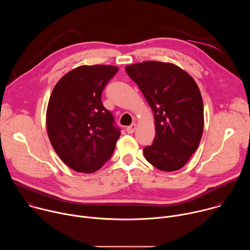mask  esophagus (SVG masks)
Returning <instances> with one entry per match:
<instances>
[{
	"instance_id": "1",
	"label": "esophagus",
	"mask_w": 250,
	"mask_h": 250,
	"mask_svg": "<svg viewBox=\"0 0 250 250\" xmlns=\"http://www.w3.org/2000/svg\"><path fill=\"white\" fill-rule=\"evenodd\" d=\"M135 128H136V124H131L129 126L126 127V131L127 133H133Z\"/></svg>"
}]
</instances>
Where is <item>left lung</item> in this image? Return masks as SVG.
Wrapping results in <instances>:
<instances>
[{
    "instance_id": "8db88e82",
    "label": "left lung",
    "mask_w": 250,
    "mask_h": 250,
    "mask_svg": "<svg viewBox=\"0 0 250 250\" xmlns=\"http://www.w3.org/2000/svg\"><path fill=\"white\" fill-rule=\"evenodd\" d=\"M154 114L155 137L144 148L161 171L181 169L197 150L204 129V104L195 80L172 63L146 61L125 67Z\"/></svg>"
}]
</instances>
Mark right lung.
<instances>
[{
    "instance_id": "1",
    "label": "right lung",
    "mask_w": 250,
    "mask_h": 250,
    "mask_svg": "<svg viewBox=\"0 0 250 250\" xmlns=\"http://www.w3.org/2000/svg\"><path fill=\"white\" fill-rule=\"evenodd\" d=\"M119 68L79 66L55 85L46 111V128L60 159L77 172L99 170L112 156L121 135L102 92Z\"/></svg>"
}]
</instances>
